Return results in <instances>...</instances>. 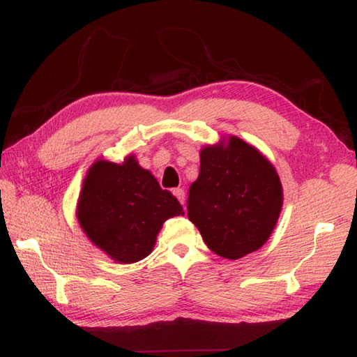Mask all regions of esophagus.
Returning <instances> with one entry per match:
<instances>
[{
	"label": "esophagus",
	"mask_w": 357,
	"mask_h": 357,
	"mask_svg": "<svg viewBox=\"0 0 357 357\" xmlns=\"http://www.w3.org/2000/svg\"><path fill=\"white\" fill-rule=\"evenodd\" d=\"M173 195L176 196L178 201H179L181 204H184V201H185V193H184L183 188H174V190H173Z\"/></svg>",
	"instance_id": "esophagus-1"
}]
</instances>
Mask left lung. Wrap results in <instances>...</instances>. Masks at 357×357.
Masks as SVG:
<instances>
[{
    "label": "left lung",
    "mask_w": 357,
    "mask_h": 357,
    "mask_svg": "<svg viewBox=\"0 0 357 357\" xmlns=\"http://www.w3.org/2000/svg\"><path fill=\"white\" fill-rule=\"evenodd\" d=\"M280 208L282 185L259 150L236 136L201 150L187 215L211 252L225 259L256 252L270 238Z\"/></svg>",
    "instance_id": "8db88e82"
}]
</instances>
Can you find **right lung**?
I'll return each instance as SVG.
<instances>
[{"instance_id":"obj_1","label":"right lung","mask_w":357,"mask_h":357,"mask_svg":"<svg viewBox=\"0 0 357 357\" xmlns=\"http://www.w3.org/2000/svg\"><path fill=\"white\" fill-rule=\"evenodd\" d=\"M179 215L183 206L133 155L123 164L100 159L90 167L77 208L87 238L121 264L149 256L162 224Z\"/></svg>"}]
</instances>
